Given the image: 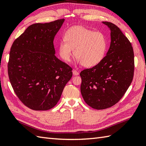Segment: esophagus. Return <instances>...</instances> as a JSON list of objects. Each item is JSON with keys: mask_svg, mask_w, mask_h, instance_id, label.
Masks as SVG:
<instances>
[{"mask_svg": "<svg viewBox=\"0 0 146 146\" xmlns=\"http://www.w3.org/2000/svg\"><path fill=\"white\" fill-rule=\"evenodd\" d=\"M72 72H73V74L74 75H79L78 71H76V70H73Z\"/></svg>", "mask_w": 146, "mask_h": 146, "instance_id": "obj_1", "label": "esophagus"}]
</instances>
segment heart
Listing matches in <instances>:
<instances>
[{"label":"heart","instance_id":"heart-1","mask_svg":"<svg viewBox=\"0 0 146 146\" xmlns=\"http://www.w3.org/2000/svg\"><path fill=\"white\" fill-rule=\"evenodd\" d=\"M64 40L59 43L60 55L65 61H70L73 55L85 67H92L103 60L106 53L108 41L101 32H95L85 27L76 26L68 29Z\"/></svg>","mask_w":146,"mask_h":146}]
</instances>
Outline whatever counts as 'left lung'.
I'll list each match as a JSON object with an SVG mask.
<instances>
[{
	"label": "left lung",
	"instance_id": "left-lung-1",
	"mask_svg": "<svg viewBox=\"0 0 146 146\" xmlns=\"http://www.w3.org/2000/svg\"><path fill=\"white\" fill-rule=\"evenodd\" d=\"M103 23L111 31L107 55L98 64L80 74L82 97L86 104L97 110L118 103L131 85L134 73V54L131 42L114 24Z\"/></svg>",
	"mask_w": 146,
	"mask_h": 146
}]
</instances>
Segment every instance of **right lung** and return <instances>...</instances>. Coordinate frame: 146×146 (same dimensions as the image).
I'll return each mask as SVG.
<instances>
[{
  "mask_svg": "<svg viewBox=\"0 0 146 146\" xmlns=\"http://www.w3.org/2000/svg\"><path fill=\"white\" fill-rule=\"evenodd\" d=\"M64 21L32 24L11 46L9 78L19 99L32 110L53 108L72 77V68L54 55V38Z\"/></svg>",
  "mask_w": 146,
  "mask_h": 146,
  "instance_id": "add662e5",
  "label": "right lung"
}]
</instances>
